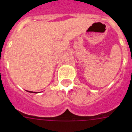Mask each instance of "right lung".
Returning <instances> with one entry per match:
<instances>
[{
    "instance_id": "1",
    "label": "right lung",
    "mask_w": 132,
    "mask_h": 132,
    "mask_svg": "<svg viewBox=\"0 0 132 132\" xmlns=\"http://www.w3.org/2000/svg\"><path fill=\"white\" fill-rule=\"evenodd\" d=\"M28 92H30V93H33V92H32V91H28ZM34 93H35V92H34Z\"/></svg>"
}]
</instances>
